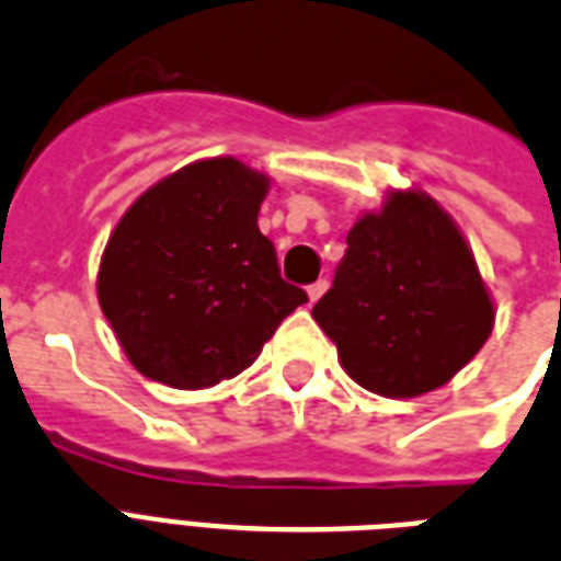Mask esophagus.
<instances>
[{
	"mask_svg": "<svg viewBox=\"0 0 561 561\" xmlns=\"http://www.w3.org/2000/svg\"><path fill=\"white\" fill-rule=\"evenodd\" d=\"M328 289V280H316V284L307 286V295H310V301H319L321 295Z\"/></svg>",
	"mask_w": 561,
	"mask_h": 561,
	"instance_id": "obj_1",
	"label": "esophagus"
}]
</instances>
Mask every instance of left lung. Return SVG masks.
Wrapping results in <instances>:
<instances>
[{
	"mask_svg": "<svg viewBox=\"0 0 561 561\" xmlns=\"http://www.w3.org/2000/svg\"><path fill=\"white\" fill-rule=\"evenodd\" d=\"M312 319L345 371L386 398L433 392L474 359L494 324L474 254L430 195L392 193L348 231Z\"/></svg>",
	"mask_w": 561,
	"mask_h": 561,
	"instance_id": "left-lung-1",
	"label": "left lung"
}]
</instances>
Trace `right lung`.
Masks as SVG:
<instances>
[{
	"mask_svg": "<svg viewBox=\"0 0 561 561\" xmlns=\"http://www.w3.org/2000/svg\"><path fill=\"white\" fill-rule=\"evenodd\" d=\"M268 178L237 158L190 163L137 198L107 240L99 304L140 375L204 389L249 368L307 304L257 228Z\"/></svg>",
	"mask_w": 561,
	"mask_h": 561,
	"instance_id": "right-lung-1",
	"label": "right lung"
}]
</instances>
